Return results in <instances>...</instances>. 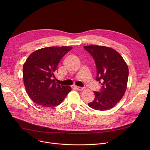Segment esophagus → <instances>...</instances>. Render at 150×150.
<instances>
[{
    "label": "esophagus",
    "mask_w": 150,
    "mask_h": 150,
    "mask_svg": "<svg viewBox=\"0 0 150 150\" xmlns=\"http://www.w3.org/2000/svg\"><path fill=\"white\" fill-rule=\"evenodd\" d=\"M75 89H76V90L79 91H83V89H84V88H81V87H78V86H75Z\"/></svg>",
    "instance_id": "1"
}]
</instances>
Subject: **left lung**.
I'll return each mask as SVG.
<instances>
[{"mask_svg":"<svg viewBox=\"0 0 150 150\" xmlns=\"http://www.w3.org/2000/svg\"><path fill=\"white\" fill-rule=\"evenodd\" d=\"M93 58L97 67L96 80L101 83V92H95V99L88 103L98 111L112 108L123 97L127 88L129 70L121 54L109 47L84 46Z\"/></svg>","mask_w":150,"mask_h":150,"instance_id":"8db88e82","label":"left lung"}]
</instances>
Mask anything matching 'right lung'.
Instances as JSON below:
<instances>
[{
  "instance_id": "add662e5",
  "label": "right lung",
  "mask_w": 150,
  "mask_h": 150,
  "mask_svg": "<svg viewBox=\"0 0 150 150\" xmlns=\"http://www.w3.org/2000/svg\"><path fill=\"white\" fill-rule=\"evenodd\" d=\"M72 47H50L31 53L23 66V80L31 100L41 106L59 105L70 92V86H60L53 77L62 58Z\"/></svg>"
}]
</instances>
